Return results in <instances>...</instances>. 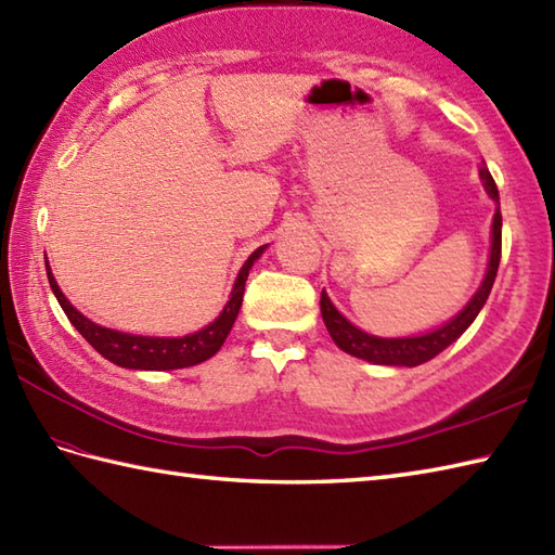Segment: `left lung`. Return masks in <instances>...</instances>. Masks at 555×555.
Listing matches in <instances>:
<instances>
[{
	"label": "left lung",
	"instance_id": "obj_1",
	"mask_svg": "<svg viewBox=\"0 0 555 555\" xmlns=\"http://www.w3.org/2000/svg\"><path fill=\"white\" fill-rule=\"evenodd\" d=\"M481 183H485V191L489 197L496 203V215H493L491 223V250H489V264H487V274L481 279V286L469 302L460 310L453 320H448L446 324L431 328L427 334L420 336H400V338H384V336H374L362 332L352 322H348L344 314L336 310V305L328 300L326 293L322 291V320L328 328V336L334 338V344L348 352L352 358L367 360L374 364H388V367H417L422 362H429L431 358L439 356L441 350L457 340L467 332V326L477 320L479 310L485 308V302L491 293L493 281H496V271L501 262V205H499V188L493 183L491 173L487 167H481L479 171Z\"/></svg>",
	"mask_w": 555,
	"mask_h": 555
}]
</instances>
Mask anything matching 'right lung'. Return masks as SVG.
<instances>
[{
	"label": "right lung",
	"mask_w": 555,
	"mask_h": 555,
	"mask_svg": "<svg viewBox=\"0 0 555 555\" xmlns=\"http://www.w3.org/2000/svg\"><path fill=\"white\" fill-rule=\"evenodd\" d=\"M264 250L267 245L257 247V250L245 259V264L241 267L238 276H235V284L231 288V298L227 305H223V310L215 322H209L195 334L173 336V338L124 334V332H116V328L100 326L92 320H88L86 314H80L74 305L68 302V298L56 284L50 262H47V279H50L52 293L56 296L59 305H62V310L66 312L68 322L78 328V334L86 338L102 358H107L109 362L119 364V367H126V370H150V372L183 370L209 360L223 346V340H227V336L231 334V326L243 305L247 274H250L253 264L262 257Z\"/></svg>",
	"instance_id": "right-lung-1"
}]
</instances>
